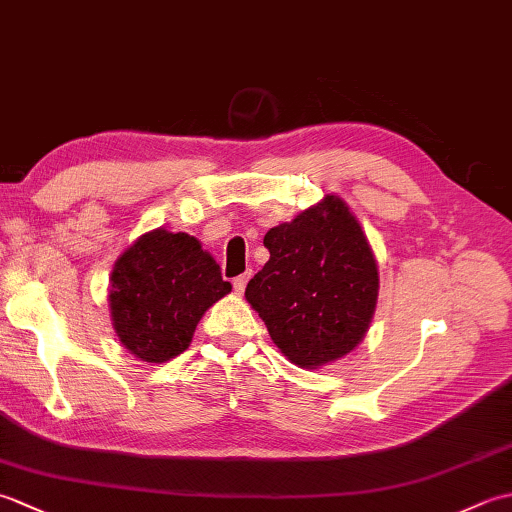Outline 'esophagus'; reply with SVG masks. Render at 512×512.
<instances>
[{
	"label": "esophagus",
	"instance_id": "34e87169",
	"mask_svg": "<svg viewBox=\"0 0 512 512\" xmlns=\"http://www.w3.org/2000/svg\"><path fill=\"white\" fill-rule=\"evenodd\" d=\"M248 277H250V273L239 275V277L233 279V288H235V292H239V295H242V292H244V288H246V284H248Z\"/></svg>",
	"mask_w": 512,
	"mask_h": 512
}]
</instances>
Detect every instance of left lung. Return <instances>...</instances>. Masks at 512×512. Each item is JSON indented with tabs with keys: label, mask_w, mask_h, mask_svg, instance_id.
Masks as SVG:
<instances>
[{
	"label": "left lung",
	"mask_w": 512,
	"mask_h": 512,
	"mask_svg": "<svg viewBox=\"0 0 512 512\" xmlns=\"http://www.w3.org/2000/svg\"><path fill=\"white\" fill-rule=\"evenodd\" d=\"M270 259L246 299L270 339L299 367H319L363 341L378 297V268L361 224L328 195L264 237Z\"/></svg>",
	"instance_id": "left-lung-1"
}]
</instances>
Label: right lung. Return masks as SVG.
<instances>
[{
    "instance_id": "right-lung-1",
    "label": "right lung",
    "mask_w": 512,
    "mask_h": 512,
    "mask_svg": "<svg viewBox=\"0 0 512 512\" xmlns=\"http://www.w3.org/2000/svg\"><path fill=\"white\" fill-rule=\"evenodd\" d=\"M231 288L198 239L158 228L114 264V330L140 361L165 363L187 350L202 314Z\"/></svg>"
}]
</instances>
